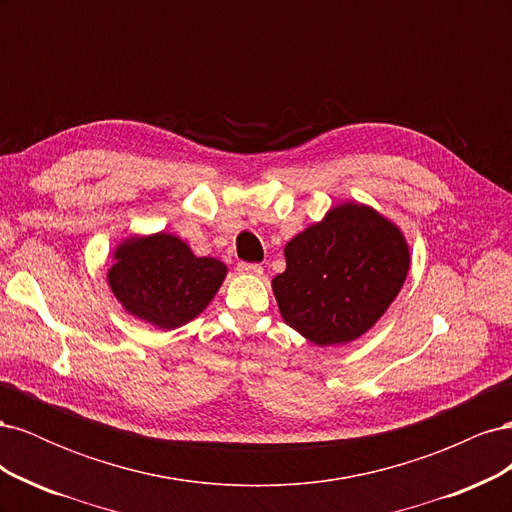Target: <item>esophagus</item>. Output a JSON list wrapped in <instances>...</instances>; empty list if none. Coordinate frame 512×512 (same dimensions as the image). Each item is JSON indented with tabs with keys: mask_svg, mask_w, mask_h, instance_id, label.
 Returning <instances> with one entry per match:
<instances>
[{
	"mask_svg": "<svg viewBox=\"0 0 512 512\" xmlns=\"http://www.w3.org/2000/svg\"><path fill=\"white\" fill-rule=\"evenodd\" d=\"M239 273H245V275H262V267L256 265V262H239Z\"/></svg>",
	"mask_w": 512,
	"mask_h": 512,
	"instance_id": "obj_1",
	"label": "esophagus"
}]
</instances>
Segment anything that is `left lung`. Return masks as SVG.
<instances>
[{"label": "left lung", "instance_id": "left-lung-1", "mask_svg": "<svg viewBox=\"0 0 512 512\" xmlns=\"http://www.w3.org/2000/svg\"><path fill=\"white\" fill-rule=\"evenodd\" d=\"M273 294L288 327L316 346L354 342L395 301L410 269L401 230L367 205L333 207L284 247Z\"/></svg>", "mask_w": 512, "mask_h": 512}]
</instances>
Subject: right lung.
<instances>
[{
	"label": "right lung",
	"mask_w": 512,
	"mask_h": 512,
	"mask_svg": "<svg viewBox=\"0 0 512 512\" xmlns=\"http://www.w3.org/2000/svg\"><path fill=\"white\" fill-rule=\"evenodd\" d=\"M108 286L128 314L170 331L194 320L211 303L228 273L218 258L194 256L168 232L130 237L113 252Z\"/></svg>",
	"instance_id": "1"
}]
</instances>
